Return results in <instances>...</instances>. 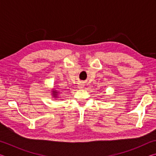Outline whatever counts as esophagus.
Returning <instances> with one entry per match:
<instances>
[{
  "mask_svg": "<svg viewBox=\"0 0 156 156\" xmlns=\"http://www.w3.org/2000/svg\"><path fill=\"white\" fill-rule=\"evenodd\" d=\"M78 88H80V89L83 88V84H80V86H78Z\"/></svg>",
  "mask_w": 156,
  "mask_h": 156,
  "instance_id": "1",
  "label": "esophagus"
}]
</instances>
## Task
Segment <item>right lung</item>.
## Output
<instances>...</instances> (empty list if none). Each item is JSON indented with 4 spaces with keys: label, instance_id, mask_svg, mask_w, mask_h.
Instances as JSON below:
<instances>
[{
    "label": "right lung",
    "instance_id": "add662e5",
    "mask_svg": "<svg viewBox=\"0 0 156 156\" xmlns=\"http://www.w3.org/2000/svg\"><path fill=\"white\" fill-rule=\"evenodd\" d=\"M58 95H59V91H58L57 90H56V89H55L54 88L52 89V90H51V96H52L53 98H55V99L59 98Z\"/></svg>",
    "mask_w": 156,
    "mask_h": 156
}]
</instances>
